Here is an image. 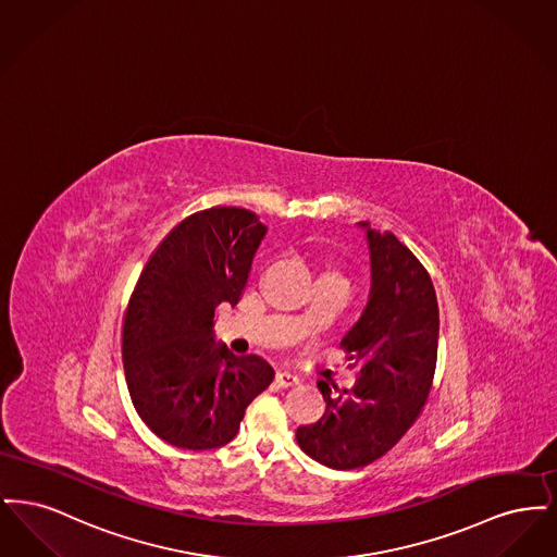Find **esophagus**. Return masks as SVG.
<instances>
[{"label": "esophagus", "instance_id": "1", "mask_svg": "<svg viewBox=\"0 0 557 557\" xmlns=\"http://www.w3.org/2000/svg\"><path fill=\"white\" fill-rule=\"evenodd\" d=\"M275 382H277V386H282V388H290V386H296L298 384V377L290 373V371H277L275 373Z\"/></svg>", "mask_w": 557, "mask_h": 557}]
</instances>
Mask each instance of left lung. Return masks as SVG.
Returning a JSON list of instances; mask_svg holds the SVG:
<instances>
[{"instance_id":"obj_1","label":"left lung","mask_w":557,"mask_h":557,"mask_svg":"<svg viewBox=\"0 0 557 557\" xmlns=\"http://www.w3.org/2000/svg\"><path fill=\"white\" fill-rule=\"evenodd\" d=\"M368 305L343 338L359 368L350 391L325 380L318 386L325 413L300 425V449L334 470H355L380 459L418 420L430 395L438 350V300L424 265L391 232L371 230Z\"/></svg>"}]
</instances>
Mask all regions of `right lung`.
Wrapping results in <instances>:
<instances>
[{
	"instance_id": "1",
	"label": "right lung",
	"mask_w": 557,
	"mask_h": 557,
	"mask_svg": "<svg viewBox=\"0 0 557 557\" xmlns=\"http://www.w3.org/2000/svg\"><path fill=\"white\" fill-rule=\"evenodd\" d=\"M267 227L255 212L214 207L182 221L144 267L123 323L133 407L159 438L216 449L238 434L275 371L214 341L219 305H238Z\"/></svg>"
}]
</instances>
